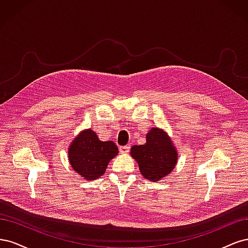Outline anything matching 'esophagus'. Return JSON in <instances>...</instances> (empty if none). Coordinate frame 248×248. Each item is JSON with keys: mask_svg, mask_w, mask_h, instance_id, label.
Returning <instances> with one entry per match:
<instances>
[{"mask_svg": "<svg viewBox=\"0 0 248 248\" xmlns=\"http://www.w3.org/2000/svg\"><path fill=\"white\" fill-rule=\"evenodd\" d=\"M129 149H130V147H128V146L120 147V153H122V154H127V153L129 152Z\"/></svg>", "mask_w": 248, "mask_h": 248, "instance_id": "esophagus-1", "label": "esophagus"}]
</instances>
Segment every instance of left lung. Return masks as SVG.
<instances>
[{
  "mask_svg": "<svg viewBox=\"0 0 248 248\" xmlns=\"http://www.w3.org/2000/svg\"><path fill=\"white\" fill-rule=\"evenodd\" d=\"M130 155L138 162L140 174L152 182L169 176L176 168L179 156L169 134L158 127L148 131L146 144L132 146Z\"/></svg>",
  "mask_w": 248,
  "mask_h": 248,
  "instance_id": "1",
  "label": "left lung"
}]
</instances>
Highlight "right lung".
Here are the masks:
<instances>
[{"mask_svg":"<svg viewBox=\"0 0 248 248\" xmlns=\"http://www.w3.org/2000/svg\"><path fill=\"white\" fill-rule=\"evenodd\" d=\"M119 153L114 141H102L92 129L80 131L68 148V159L71 168L86 180L100 178L110 159Z\"/></svg>","mask_w":248,"mask_h":248,"instance_id":"obj_1","label":"right lung"}]
</instances>
